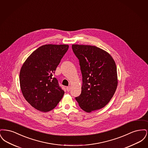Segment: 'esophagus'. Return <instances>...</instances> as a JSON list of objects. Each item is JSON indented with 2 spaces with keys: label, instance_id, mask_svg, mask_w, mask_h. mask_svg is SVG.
Segmentation results:
<instances>
[{
  "label": "esophagus",
  "instance_id": "34e87169",
  "mask_svg": "<svg viewBox=\"0 0 148 148\" xmlns=\"http://www.w3.org/2000/svg\"><path fill=\"white\" fill-rule=\"evenodd\" d=\"M66 89L67 92H69V91L71 90V87H70V86H67V87L66 88Z\"/></svg>",
  "mask_w": 148,
  "mask_h": 148
}]
</instances>
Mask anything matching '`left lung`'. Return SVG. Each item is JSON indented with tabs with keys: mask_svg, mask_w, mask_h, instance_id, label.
<instances>
[{
	"mask_svg": "<svg viewBox=\"0 0 148 148\" xmlns=\"http://www.w3.org/2000/svg\"><path fill=\"white\" fill-rule=\"evenodd\" d=\"M79 60L83 84L80 95L75 98L87 113L108 104L118 85L117 70L112 56L105 50L92 45H72Z\"/></svg>",
	"mask_w": 148,
	"mask_h": 148,
	"instance_id": "1",
	"label": "left lung"
}]
</instances>
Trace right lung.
I'll return each instance as SVG.
<instances>
[{
  "label": "right lung",
  "mask_w": 148,
  "mask_h": 148,
  "mask_svg": "<svg viewBox=\"0 0 148 148\" xmlns=\"http://www.w3.org/2000/svg\"><path fill=\"white\" fill-rule=\"evenodd\" d=\"M68 45H44L34 51L21 66L19 81L22 94L36 110L48 112L58 105L64 92L53 77Z\"/></svg>",
  "instance_id": "1"
}]
</instances>
